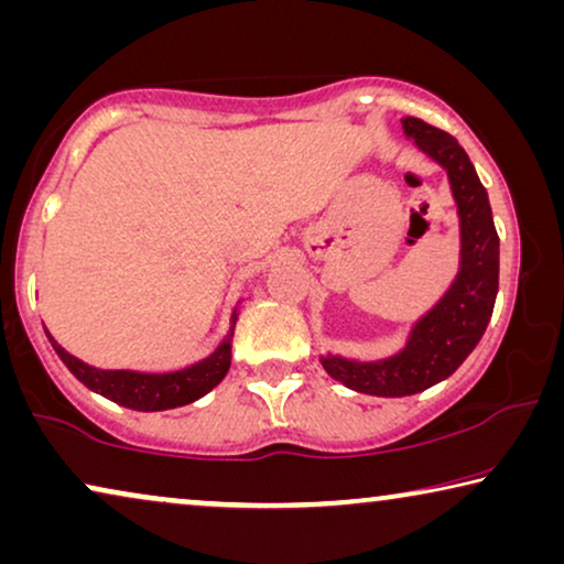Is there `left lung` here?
Listing matches in <instances>:
<instances>
[{"instance_id":"left-lung-1","label":"left lung","mask_w":564,"mask_h":564,"mask_svg":"<svg viewBox=\"0 0 564 564\" xmlns=\"http://www.w3.org/2000/svg\"><path fill=\"white\" fill-rule=\"evenodd\" d=\"M405 135L446 169L462 223V269L457 282L413 328L411 341L384 361L323 359L326 372L367 395L403 398L442 382L480 341L498 295V234L480 176L449 133L419 118H403Z\"/></svg>"}]
</instances>
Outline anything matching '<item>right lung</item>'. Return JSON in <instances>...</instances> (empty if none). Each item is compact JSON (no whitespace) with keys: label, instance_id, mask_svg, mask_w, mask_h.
<instances>
[{"label":"right lung","instance_id":"add662e5","mask_svg":"<svg viewBox=\"0 0 564 564\" xmlns=\"http://www.w3.org/2000/svg\"><path fill=\"white\" fill-rule=\"evenodd\" d=\"M51 344L76 380L87 384L89 390L99 392V395L110 398L112 403L133 408V411H169V408L195 403L197 398L210 392L226 377L230 367V336L207 359L172 375L105 372V369H95L72 357L53 338Z\"/></svg>","mask_w":564,"mask_h":564}]
</instances>
